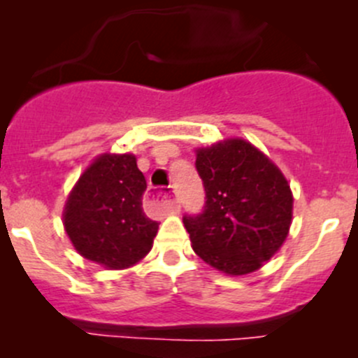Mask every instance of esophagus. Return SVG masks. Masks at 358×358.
I'll return each mask as SVG.
<instances>
[{"label": "esophagus", "instance_id": "34e87169", "mask_svg": "<svg viewBox=\"0 0 358 358\" xmlns=\"http://www.w3.org/2000/svg\"><path fill=\"white\" fill-rule=\"evenodd\" d=\"M159 199H161L162 204H164L168 209L180 208L178 201L175 199V190H173V187H168V189L161 190V192H159Z\"/></svg>", "mask_w": 358, "mask_h": 358}]
</instances>
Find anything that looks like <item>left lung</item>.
Returning a JSON list of instances; mask_svg holds the SVG:
<instances>
[{"mask_svg": "<svg viewBox=\"0 0 358 358\" xmlns=\"http://www.w3.org/2000/svg\"><path fill=\"white\" fill-rule=\"evenodd\" d=\"M196 152L206 204L199 215L183 216L194 251L227 275L255 272L289 234V183L265 154L243 138Z\"/></svg>", "mask_w": 358, "mask_h": 358, "instance_id": "obj_1", "label": "left lung"}]
</instances>
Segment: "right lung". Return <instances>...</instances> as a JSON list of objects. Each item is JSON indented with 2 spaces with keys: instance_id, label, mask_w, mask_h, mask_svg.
I'll use <instances>...</instances> for the list:
<instances>
[{
  "instance_id": "1",
  "label": "right lung",
  "mask_w": 358,
  "mask_h": 358,
  "mask_svg": "<svg viewBox=\"0 0 358 358\" xmlns=\"http://www.w3.org/2000/svg\"><path fill=\"white\" fill-rule=\"evenodd\" d=\"M145 189L133 154L96 157L79 176L64 209V227L76 251L109 270L138 263L152 249L159 229L143 213Z\"/></svg>"
}]
</instances>
